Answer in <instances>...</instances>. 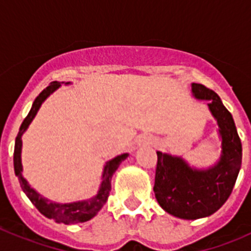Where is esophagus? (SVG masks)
<instances>
[{"instance_id":"1","label":"esophagus","mask_w":251,"mask_h":251,"mask_svg":"<svg viewBox=\"0 0 251 251\" xmlns=\"http://www.w3.org/2000/svg\"><path fill=\"white\" fill-rule=\"evenodd\" d=\"M139 143H143V145H150V143H152V139L148 138V137H145L143 139H141V142Z\"/></svg>"}]
</instances>
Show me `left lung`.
Segmentation results:
<instances>
[{
    "mask_svg": "<svg viewBox=\"0 0 251 251\" xmlns=\"http://www.w3.org/2000/svg\"><path fill=\"white\" fill-rule=\"evenodd\" d=\"M197 100H207L217 123L221 154L207 168L190 166L181 156L157 152L154 195L166 212L183 220H196L216 212L231 195L241 168L243 148L234 119L220 97L202 84H191Z\"/></svg>",
    "mask_w": 251,
    "mask_h": 251,
    "instance_id": "1",
    "label": "left lung"
}]
</instances>
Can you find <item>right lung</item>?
Wrapping results in <instances>:
<instances>
[{"instance_id": "right-lung-1", "label": "right lung", "mask_w": 251, "mask_h": 251, "mask_svg": "<svg viewBox=\"0 0 251 251\" xmlns=\"http://www.w3.org/2000/svg\"><path fill=\"white\" fill-rule=\"evenodd\" d=\"M63 83H54L49 85L46 89H44L43 92L37 95V98L35 99V101L32 103L30 112H28L27 117L24 119L21 127H20L19 134L16 137V141H15V152H13V168H15V175L19 177L20 185H21L22 191L25 192L26 196L30 199V201L35 205V207L39 210L44 216H46L48 219L54 220L55 223H63L65 225H72V224H77V223H85V221H89L90 219L95 216L100 211V208L103 207L104 203L108 200V196H109L110 192V182H112V177L114 175V172L118 170L119 165L124 159L127 158L129 154L128 153H123V154H119V156L114 157V158L109 159L108 162H105L103 168V174H101V182L99 185L98 192L94 195L90 199H86V200L81 201H75V202H66V203H60L55 202V201H51L46 197H44L43 195H40L39 192L32 188L30 186V183L27 182V179L24 177L22 175V162H21V152H22V136L24 133L27 130L28 126L31 124V122L34 121V118L36 117L37 112H39L40 106L43 105L44 101L50 97L55 90H57L61 86ZM70 83H65V85H69Z\"/></svg>"}]
</instances>
